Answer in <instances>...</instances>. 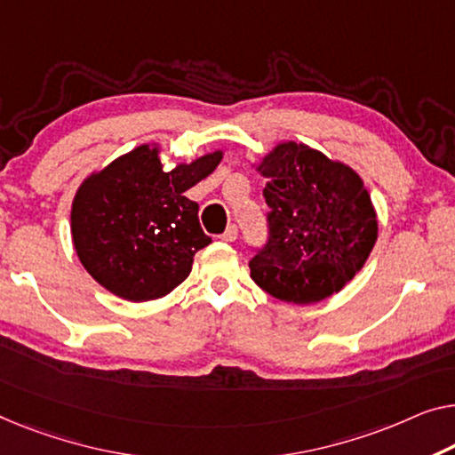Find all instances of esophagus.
Segmentation results:
<instances>
[{"label":"esophagus","mask_w":455,"mask_h":455,"mask_svg":"<svg viewBox=\"0 0 455 455\" xmlns=\"http://www.w3.org/2000/svg\"><path fill=\"white\" fill-rule=\"evenodd\" d=\"M236 235H239V230H236V227L235 225H228L225 233L220 235V239L227 241V243H233V241H236Z\"/></svg>","instance_id":"34e87169"}]
</instances>
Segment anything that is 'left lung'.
<instances>
[{"instance_id":"1","label":"left lung","mask_w":455,"mask_h":455,"mask_svg":"<svg viewBox=\"0 0 455 455\" xmlns=\"http://www.w3.org/2000/svg\"><path fill=\"white\" fill-rule=\"evenodd\" d=\"M267 178V241L249 267L280 300L310 304L341 290L374 249L376 210L354 169L307 145H277L259 165Z\"/></svg>"}]
</instances>
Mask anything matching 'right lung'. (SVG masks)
Wrapping results in <instances>:
<instances>
[{
    "mask_svg": "<svg viewBox=\"0 0 455 455\" xmlns=\"http://www.w3.org/2000/svg\"><path fill=\"white\" fill-rule=\"evenodd\" d=\"M222 153L163 172L159 151L140 145L87 178L71 210L79 261L112 294L155 300L192 271L196 251L212 239L186 192L216 169Z\"/></svg>",
    "mask_w": 455,
    "mask_h": 455,
    "instance_id": "right-lung-1",
    "label": "right lung"
}]
</instances>
